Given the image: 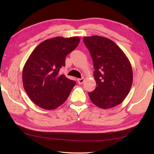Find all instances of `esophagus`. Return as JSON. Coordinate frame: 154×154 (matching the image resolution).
<instances>
[{"label": "esophagus", "instance_id": "esophagus-1", "mask_svg": "<svg viewBox=\"0 0 154 154\" xmlns=\"http://www.w3.org/2000/svg\"><path fill=\"white\" fill-rule=\"evenodd\" d=\"M77 81H78V83H79V85H81V84H83L84 81H85V79H79L77 80Z\"/></svg>", "mask_w": 154, "mask_h": 154}]
</instances>
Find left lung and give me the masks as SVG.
Listing matches in <instances>:
<instances>
[{
    "label": "left lung",
    "mask_w": 154,
    "mask_h": 154,
    "mask_svg": "<svg viewBox=\"0 0 154 154\" xmlns=\"http://www.w3.org/2000/svg\"><path fill=\"white\" fill-rule=\"evenodd\" d=\"M83 42L93 61L96 88L88 92L97 106L113 108L125 100L131 88L133 74L129 60L123 50L107 38L85 36Z\"/></svg>",
    "instance_id": "1"
}]
</instances>
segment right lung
I'll list each match as a JSON object with an SVG mask.
<instances>
[{"mask_svg": "<svg viewBox=\"0 0 154 154\" xmlns=\"http://www.w3.org/2000/svg\"><path fill=\"white\" fill-rule=\"evenodd\" d=\"M80 38L55 37L40 43L31 52L22 71L25 91L32 102L47 110L55 109L68 98L74 81L60 74L67 54L75 49Z\"/></svg>", "mask_w": 154, "mask_h": 154, "instance_id": "right-lung-1", "label": "right lung"}]
</instances>
